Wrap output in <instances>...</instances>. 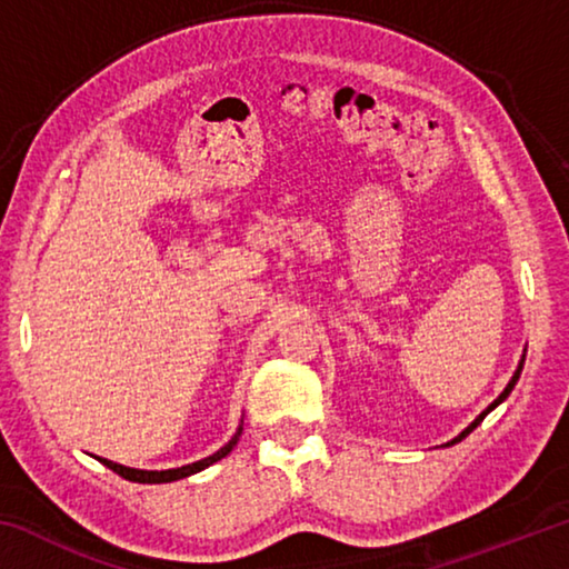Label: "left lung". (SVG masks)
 <instances>
[{
	"label": "left lung",
	"mask_w": 569,
	"mask_h": 569,
	"mask_svg": "<svg viewBox=\"0 0 569 569\" xmlns=\"http://www.w3.org/2000/svg\"><path fill=\"white\" fill-rule=\"evenodd\" d=\"M522 363H525V359H522V361H519V366H517V371H515V377H512V381H509V383H507V389H505L502 393H499V397H497V399H495L492 403H489V407H487L485 411H481V413H479V417H477L475 421H471V423H469V427H467L465 431H461V435H459V437H457L455 441H449V445H457V441H461V439H465V437L469 435V431H475V429L479 427V423H481V419H485L489 411H492L495 407H499V403H502V401H505V399L509 397V393H512V389H515V383H517V379H519V373H522Z\"/></svg>",
	"instance_id": "left-lung-1"
}]
</instances>
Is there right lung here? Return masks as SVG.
I'll return each instance as SVG.
<instances>
[{
    "instance_id": "right-lung-1",
    "label": "right lung",
    "mask_w": 569,
    "mask_h": 569,
    "mask_svg": "<svg viewBox=\"0 0 569 569\" xmlns=\"http://www.w3.org/2000/svg\"><path fill=\"white\" fill-rule=\"evenodd\" d=\"M238 437H240V429L236 431V437L228 441V445L223 447V449H218L213 457H206V459H200V461H196V465H186V467H178V469H166V471H146V469H130V467H122V465H114V461H108V459H100L104 467L108 469H112L114 475H120L122 479H130V481H140V485H162V481H176V479H182V477H190V475H196V471H200V469H206V467H210L213 465V461H218V459H223L226 455H230V449L236 447V441H238Z\"/></svg>"
}]
</instances>
